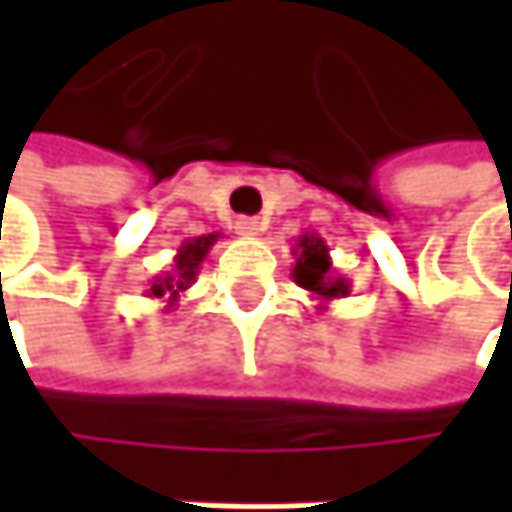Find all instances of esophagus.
I'll list each match as a JSON object with an SVG mask.
<instances>
[{"instance_id": "obj_1", "label": "esophagus", "mask_w": 512, "mask_h": 512, "mask_svg": "<svg viewBox=\"0 0 512 512\" xmlns=\"http://www.w3.org/2000/svg\"><path fill=\"white\" fill-rule=\"evenodd\" d=\"M237 234L240 237H257L260 234V222L257 219H249V216H243V219H237Z\"/></svg>"}]
</instances>
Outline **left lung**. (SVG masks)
<instances>
[{
  "instance_id": "1",
  "label": "left lung",
  "mask_w": 512,
  "mask_h": 512,
  "mask_svg": "<svg viewBox=\"0 0 512 512\" xmlns=\"http://www.w3.org/2000/svg\"><path fill=\"white\" fill-rule=\"evenodd\" d=\"M293 255H296V263H293V281L308 290L311 296L320 299L317 311H326L332 299H344L350 296V281L344 275H338L332 269V257H329V246L323 237L317 234H302L293 246Z\"/></svg>"
}]
</instances>
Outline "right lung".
<instances>
[{"label": "right lung", "mask_w": 512, "mask_h": 512, "mask_svg": "<svg viewBox=\"0 0 512 512\" xmlns=\"http://www.w3.org/2000/svg\"><path fill=\"white\" fill-rule=\"evenodd\" d=\"M216 240H219V234H207V237H192V240H186V243L177 249V255H174V266H171L168 272L156 275L154 281H151V287L145 290V296H148V299L165 302V311H171V308L177 305V299H180V296L192 287V281L198 278V269H201L207 252L216 246Z\"/></svg>", "instance_id": "right-lung-1"}]
</instances>
